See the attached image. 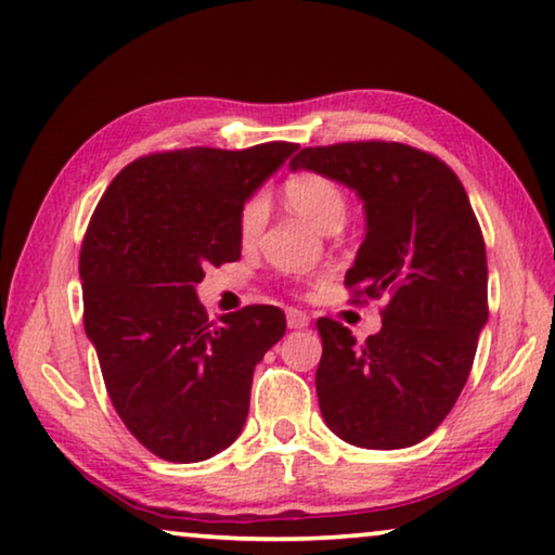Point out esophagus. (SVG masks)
Instances as JSON below:
<instances>
[{"label": "esophagus", "mask_w": 555, "mask_h": 555, "mask_svg": "<svg viewBox=\"0 0 555 555\" xmlns=\"http://www.w3.org/2000/svg\"><path fill=\"white\" fill-rule=\"evenodd\" d=\"M286 324H288V328H306L311 324V319L299 309H288L286 311Z\"/></svg>", "instance_id": "esophagus-1"}]
</instances>
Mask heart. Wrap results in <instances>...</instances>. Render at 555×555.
Instances as JSON below:
<instances>
[{"label":"heart","mask_w":555,"mask_h":555,"mask_svg":"<svg viewBox=\"0 0 555 555\" xmlns=\"http://www.w3.org/2000/svg\"><path fill=\"white\" fill-rule=\"evenodd\" d=\"M284 198L292 209L304 217L309 224L321 231L341 224L346 214L344 192L324 173L299 171L286 179ZM263 221H267V202L261 196H251L238 214V234L244 242H254L261 234Z\"/></svg>","instance_id":"obj_1"}]
</instances>
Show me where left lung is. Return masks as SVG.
<instances>
[{
	"label": "left lung",
	"instance_id": "1",
	"mask_svg": "<svg viewBox=\"0 0 555 555\" xmlns=\"http://www.w3.org/2000/svg\"><path fill=\"white\" fill-rule=\"evenodd\" d=\"M288 167L359 196L366 234L346 286L386 301L382 331L363 344L317 321L321 416L359 449H409L449 416L489 321L486 244L466 189L436 156L396 142L309 146Z\"/></svg>",
	"mask_w": 555,
	"mask_h": 555
}]
</instances>
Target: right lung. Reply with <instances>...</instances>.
Wrapping results in <instances>:
<instances>
[{"instance_id":"1","label":"right lung","mask_w":555,"mask_h":555,"mask_svg":"<svg viewBox=\"0 0 555 555\" xmlns=\"http://www.w3.org/2000/svg\"><path fill=\"white\" fill-rule=\"evenodd\" d=\"M296 149L144 156L117 173L87 229V338L124 426L164 461H206L236 441L256 363L284 336L276 306H246L214 324L196 284L206 267L242 256L238 214Z\"/></svg>"}]
</instances>
